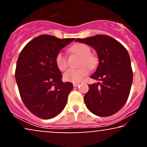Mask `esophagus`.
<instances>
[{
    "mask_svg": "<svg viewBox=\"0 0 147 147\" xmlns=\"http://www.w3.org/2000/svg\"><path fill=\"white\" fill-rule=\"evenodd\" d=\"M79 84H80L79 83H74V84H73L74 87H77V86H79Z\"/></svg>",
    "mask_w": 147,
    "mask_h": 147,
    "instance_id": "1",
    "label": "esophagus"
}]
</instances>
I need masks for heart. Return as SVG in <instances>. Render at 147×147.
Segmentation results:
<instances>
[{"label": "heart", "instance_id": "obj_1", "mask_svg": "<svg viewBox=\"0 0 147 147\" xmlns=\"http://www.w3.org/2000/svg\"><path fill=\"white\" fill-rule=\"evenodd\" d=\"M70 52L81 58L80 66L84 65L78 69H69L64 74V79L67 82L79 83L85 76L89 74L90 69H93L97 63V59L95 56L92 55L90 47L84 43H76L69 49ZM56 63L58 68L61 71H65L68 67L67 59L60 52L56 57ZM87 66H86V65ZM88 67H87V66Z\"/></svg>", "mask_w": 147, "mask_h": 147}]
</instances>
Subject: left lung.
<instances>
[{
    "label": "left lung",
    "instance_id": "1",
    "mask_svg": "<svg viewBox=\"0 0 147 147\" xmlns=\"http://www.w3.org/2000/svg\"><path fill=\"white\" fill-rule=\"evenodd\" d=\"M76 41L93 47L99 65L90 76L100 82L88 85L84 102L90 112L99 117H109L123 108L127 100L132 81L131 60L126 48L110 36L97 35Z\"/></svg>",
    "mask_w": 147,
    "mask_h": 147
}]
</instances>
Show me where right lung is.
<instances>
[{"label": "right lung", "instance_id": "1", "mask_svg": "<svg viewBox=\"0 0 147 147\" xmlns=\"http://www.w3.org/2000/svg\"><path fill=\"white\" fill-rule=\"evenodd\" d=\"M74 39L42 35L27 43L20 54L16 80L22 100L36 117L52 119L65 107L74 86L72 83L62 81L56 57Z\"/></svg>", "mask_w": 147, "mask_h": 147}]
</instances>
